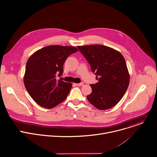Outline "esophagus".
<instances>
[{"mask_svg":"<svg viewBox=\"0 0 157 157\" xmlns=\"http://www.w3.org/2000/svg\"><path fill=\"white\" fill-rule=\"evenodd\" d=\"M83 85V82H80V83H75V85H77V86H82Z\"/></svg>","mask_w":157,"mask_h":157,"instance_id":"esophagus-1","label":"esophagus"}]
</instances>
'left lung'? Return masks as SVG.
I'll use <instances>...</instances> for the list:
<instances>
[{"mask_svg": "<svg viewBox=\"0 0 157 157\" xmlns=\"http://www.w3.org/2000/svg\"><path fill=\"white\" fill-rule=\"evenodd\" d=\"M90 65L98 82L90 84L92 92L88 100L99 110L109 109L126 92L130 76L126 62L119 52L101 45L77 47Z\"/></svg>", "mask_w": 157, "mask_h": 157, "instance_id": "left-lung-1", "label": "left lung"}]
</instances>
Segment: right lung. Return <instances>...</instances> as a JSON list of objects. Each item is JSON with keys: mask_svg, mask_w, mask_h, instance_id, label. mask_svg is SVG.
<instances>
[{"mask_svg": "<svg viewBox=\"0 0 157 157\" xmlns=\"http://www.w3.org/2000/svg\"><path fill=\"white\" fill-rule=\"evenodd\" d=\"M71 46L49 45L33 54L25 67L24 82L32 99L45 109L54 108L64 101L72 84L57 80L67 57L77 52Z\"/></svg>", "mask_w": 157, "mask_h": 157, "instance_id": "add662e5", "label": "right lung"}]
</instances>
